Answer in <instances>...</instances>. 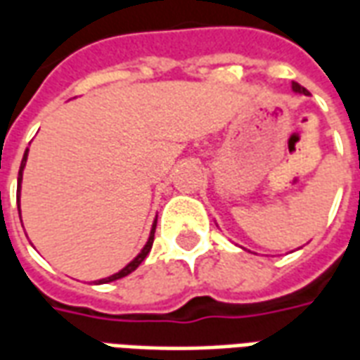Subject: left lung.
<instances>
[{
  "label": "left lung",
  "instance_id": "1",
  "mask_svg": "<svg viewBox=\"0 0 360 360\" xmlns=\"http://www.w3.org/2000/svg\"><path fill=\"white\" fill-rule=\"evenodd\" d=\"M293 92H297V94L309 96V90L304 89V86H301V84H297V82H293Z\"/></svg>",
  "mask_w": 360,
  "mask_h": 360
}]
</instances>
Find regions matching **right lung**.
<instances>
[{
  "instance_id": "right-lung-1",
  "label": "right lung",
  "mask_w": 360,
  "mask_h": 360,
  "mask_svg": "<svg viewBox=\"0 0 360 360\" xmlns=\"http://www.w3.org/2000/svg\"><path fill=\"white\" fill-rule=\"evenodd\" d=\"M27 158H28V148L25 150V156H22V162H20V169H19V179H17V202H19V216H20V181H22V169H25V165H27ZM156 221L158 219H154V224H152V229H150V237L148 241H146V245L142 247V250L136 255V257L129 262V264L123 268V270H119L117 274H113V276H110V278H103V279H98L96 283L100 285V283H110V281H115V279H121L125 278V276H129L131 271H134L139 266L142 264V260L148 257L150 249H152V243H154V231H156Z\"/></svg>"
}]
</instances>
